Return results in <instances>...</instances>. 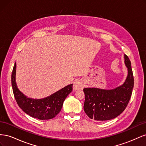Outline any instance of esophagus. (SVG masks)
<instances>
[{
	"label": "esophagus",
	"mask_w": 146,
	"mask_h": 146,
	"mask_svg": "<svg viewBox=\"0 0 146 146\" xmlns=\"http://www.w3.org/2000/svg\"><path fill=\"white\" fill-rule=\"evenodd\" d=\"M83 88V85L82 83L78 81V80H77L74 82V89L75 90H82Z\"/></svg>",
	"instance_id": "obj_1"
}]
</instances>
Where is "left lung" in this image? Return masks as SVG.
<instances>
[{
	"label": "left lung",
	"mask_w": 146,
	"mask_h": 146,
	"mask_svg": "<svg viewBox=\"0 0 146 146\" xmlns=\"http://www.w3.org/2000/svg\"><path fill=\"white\" fill-rule=\"evenodd\" d=\"M128 76L122 85L115 89L105 90L96 88H84L85 96L84 111L91 119L98 121H108L121 114L129 102L134 86V78L131 61L124 55Z\"/></svg>",
	"instance_id": "obj_1"
}]
</instances>
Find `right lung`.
I'll use <instances>...</instances> for the list:
<instances>
[{"instance_id":"add662e5","label":"right lung","mask_w":146,"mask_h":146,"mask_svg":"<svg viewBox=\"0 0 146 146\" xmlns=\"http://www.w3.org/2000/svg\"><path fill=\"white\" fill-rule=\"evenodd\" d=\"M15 63L11 74V85L13 94L19 107L29 116L40 120H48L55 117L61 111L63 102L72 91V84L65 86L51 96L41 99L28 98L17 87Z\"/></svg>"}]
</instances>
